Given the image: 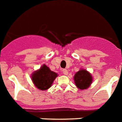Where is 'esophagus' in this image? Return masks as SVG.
Listing matches in <instances>:
<instances>
[{
  "label": "esophagus",
  "instance_id": "34e87169",
  "mask_svg": "<svg viewBox=\"0 0 122 122\" xmlns=\"http://www.w3.org/2000/svg\"><path fill=\"white\" fill-rule=\"evenodd\" d=\"M62 72H63V74H64V75H67L68 74V73H69L67 69H63V70H62Z\"/></svg>",
  "mask_w": 122,
  "mask_h": 122
}]
</instances>
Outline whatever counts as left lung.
<instances>
[{
    "label": "left lung",
    "instance_id": "obj_1",
    "mask_svg": "<svg viewBox=\"0 0 122 122\" xmlns=\"http://www.w3.org/2000/svg\"><path fill=\"white\" fill-rule=\"evenodd\" d=\"M74 80L76 86L81 90L87 89L93 81V77L89 72L84 69H81L75 74Z\"/></svg>",
    "mask_w": 122,
    "mask_h": 122
}]
</instances>
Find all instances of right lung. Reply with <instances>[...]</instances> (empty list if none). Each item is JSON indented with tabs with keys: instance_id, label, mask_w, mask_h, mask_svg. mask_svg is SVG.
<instances>
[{
	"instance_id": "add662e5",
	"label": "right lung",
	"mask_w": 122,
	"mask_h": 122,
	"mask_svg": "<svg viewBox=\"0 0 122 122\" xmlns=\"http://www.w3.org/2000/svg\"><path fill=\"white\" fill-rule=\"evenodd\" d=\"M57 76V73L51 71L49 67L43 64L38 70L32 73L31 77L35 87L41 91H45L51 87Z\"/></svg>"
}]
</instances>
